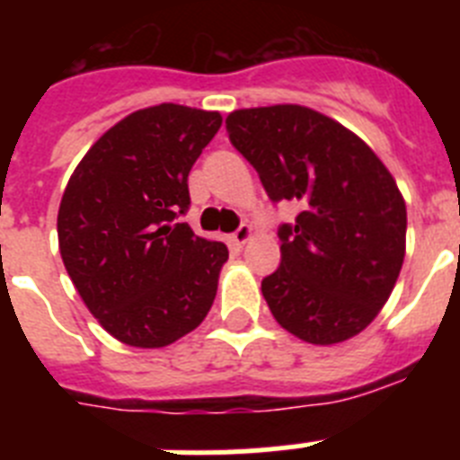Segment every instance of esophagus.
Wrapping results in <instances>:
<instances>
[{"label": "esophagus", "instance_id": "1", "mask_svg": "<svg viewBox=\"0 0 460 460\" xmlns=\"http://www.w3.org/2000/svg\"><path fill=\"white\" fill-rule=\"evenodd\" d=\"M251 234H253V230H251L249 223H242V226H239L237 230L233 233V242L237 243V246H243V243L251 239Z\"/></svg>", "mask_w": 460, "mask_h": 460}]
</instances>
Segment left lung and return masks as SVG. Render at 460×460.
Listing matches in <instances>:
<instances>
[{
	"label": "left lung",
	"mask_w": 460,
	"mask_h": 460,
	"mask_svg": "<svg viewBox=\"0 0 460 460\" xmlns=\"http://www.w3.org/2000/svg\"><path fill=\"white\" fill-rule=\"evenodd\" d=\"M226 128L270 200L299 205L279 227V270L262 279L276 323L315 345L359 334L405 258L408 214L389 170L361 137L304 105L234 110Z\"/></svg>",
	"instance_id": "8db88e82"
}]
</instances>
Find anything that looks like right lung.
Masks as SVG:
<instances>
[{
    "mask_svg": "<svg viewBox=\"0 0 460 460\" xmlns=\"http://www.w3.org/2000/svg\"><path fill=\"white\" fill-rule=\"evenodd\" d=\"M221 115L161 103L105 131L68 180L57 214L64 267L92 315L133 348H164L207 318L226 243L177 223L189 172Z\"/></svg>",
    "mask_w": 460,
    "mask_h": 460,
    "instance_id": "add662e5",
    "label": "right lung"
}]
</instances>
